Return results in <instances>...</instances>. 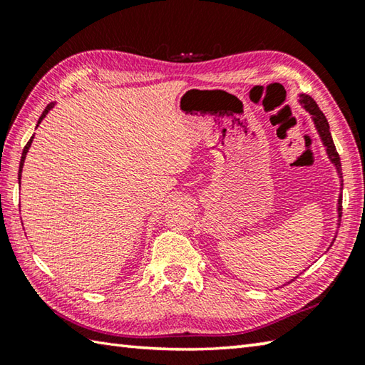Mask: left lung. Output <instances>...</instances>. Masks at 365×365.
<instances>
[{
	"label": "left lung",
	"mask_w": 365,
	"mask_h": 365,
	"mask_svg": "<svg viewBox=\"0 0 365 365\" xmlns=\"http://www.w3.org/2000/svg\"><path fill=\"white\" fill-rule=\"evenodd\" d=\"M299 103L302 104V106H304V109L307 110V113L311 114L312 120H314V125H316L317 132H319V135H320V138H322V143H324V146L327 148V154H329L331 164L336 168V172H338L339 178H343V174H341V160H339V154H338V151H336L335 143H333V140H331L329 120H327V117L324 115L322 110L319 109L317 103L314 101L312 98L309 96V95H299ZM341 202H343V200H341V196H339V197H338V222L341 220V211H343V209H341ZM333 242H335V238H333ZM333 242H331V245H333ZM331 245H330V246H331ZM292 282H293V280H292Z\"/></svg>",
	"instance_id": "obj_1"
}]
</instances>
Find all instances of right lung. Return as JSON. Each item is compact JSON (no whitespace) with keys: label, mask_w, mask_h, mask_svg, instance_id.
I'll list each match as a JSON object with an SVG mask.
<instances>
[{"label":"right lung","mask_w":365,"mask_h":365,"mask_svg":"<svg viewBox=\"0 0 365 365\" xmlns=\"http://www.w3.org/2000/svg\"><path fill=\"white\" fill-rule=\"evenodd\" d=\"M54 108V103H49L48 106H46V109L43 110V114L40 115V119H38V123L45 119V115L49 113V110H51ZM38 127V125H36ZM32 141H34V137L30 138L29 141H27V145H26V148H24V151H22V158H21V165H19V183H21V174H22V168H24V160H26V156H27V153H29V148H30V145H32Z\"/></svg>","instance_id":"right-lung-1"}]
</instances>
